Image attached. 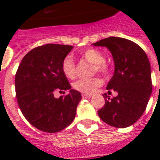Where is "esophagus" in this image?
Wrapping results in <instances>:
<instances>
[{
    "label": "esophagus",
    "instance_id": "obj_1",
    "mask_svg": "<svg viewBox=\"0 0 160 160\" xmlns=\"http://www.w3.org/2000/svg\"><path fill=\"white\" fill-rule=\"evenodd\" d=\"M82 97L84 99H89V98H91V95H85V94H83Z\"/></svg>",
    "mask_w": 160,
    "mask_h": 160
}]
</instances>
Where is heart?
Listing matches in <instances>:
<instances>
[{"instance_id":"obj_1","label":"heart","mask_w":160,"mask_h":160,"mask_svg":"<svg viewBox=\"0 0 160 160\" xmlns=\"http://www.w3.org/2000/svg\"><path fill=\"white\" fill-rule=\"evenodd\" d=\"M82 57L88 62L93 65V72L101 73L107 75L109 72V67L105 62V56L100 51L95 49H88L81 53ZM61 70L63 74L69 79H72L75 75V65L73 58L70 55H66L61 63ZM102 85V80L99 77H93L90 79H80L75 81L73 85L74 89L85 95H90L95 92L100 85Z\"/></svg>"}]
</instances>
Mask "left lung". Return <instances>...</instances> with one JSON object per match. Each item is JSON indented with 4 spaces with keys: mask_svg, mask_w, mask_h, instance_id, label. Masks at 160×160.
I'll return each instance as SVG.
<instances>
[{
    "mask_svg": "<svg viewBox=\"0 0 160 160\" xmlns=\"http://www.w3.org/2000/svg\"><path fill=\"white\" fill-rule=\"evenodd\" d=\"M105 46L112 54L114 72L107 85L118 93L112 99L103 95L105 105L98 110L103 121L116 128H126L141 117L152 93L151 70L143 49L133 41L120 37H108L92 44Z\"/></svg>",
    "mask_w": 160,
    "mask_h": 160,
    "instance_id": "left-lung-1",
    "label": "left lung"
}]
</instances>
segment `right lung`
<instances>
[{
  "label": "right lung",
  "mask_w": 160,
  "mask_h": 160,
  "mask_svg": "<svg viewBox=\"0 0 160 160\" xmlns=\"http://www.w3.org/2000/svg\"><path fill=\"white\" fill-rule=\"evenodd\" d=\"M72 46L47 44L29 51L16 71L15 87L19 107L29 123L46 133L65 129L73 122L81 94L71 89L61 70ZM70 90L55 98L56 91Z\"/></svg>",
  "instance_id": "right-lung-1"
}]
</instances>
